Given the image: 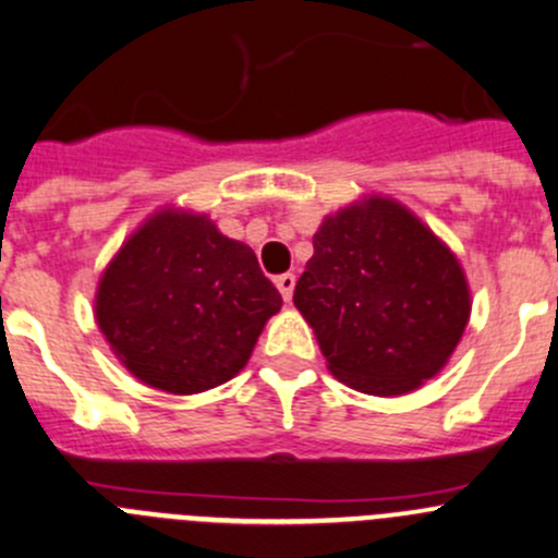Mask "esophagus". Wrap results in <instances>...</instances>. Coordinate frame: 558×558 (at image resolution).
<instances>
[{
  "label": "esophagus",
  "mask_w": 558,
  "mask_h": 558,
  "mask_svg": "<svg viewBox=\"0 0 558 558\" xmlns=\"http://www.w3.org/2000/svg\"><path fill=\"white\" fill-rule=\"evenodd\" d=\"M294 283H296V278L291 272H283V275H278V278H275V286H278L280 296H283L286 302H289L291 294H294Z\"/></svg>",
  "instance_id": "esophagus-1"
}]
</instances>
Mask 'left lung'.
Returning a JSON list of instances; mask_svg holds the SVG:
<instances>
[{
	"label": "left lung",
	"instance_id": "1",
	"mask_svg": "<svg viewBox=\"0 0 558 558\" xmlns=\"http://www.w3.org/2000/svg\"><path fill=\"white\" fill-rule=\"evenodd\" d=\"M294 305L316 332L329 373L381 398L434 378L472 311L456 253L384 196L324 218Z\"/></svg>",
	"mask_w": 558,
	"mask_h": 558
}]
</instances>
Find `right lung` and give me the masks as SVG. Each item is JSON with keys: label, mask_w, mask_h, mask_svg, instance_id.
Listing matches in <instances>:
<instances>
[{"label": "right lung", "mask_w": 558, "mask_h": 558, "mask_svg": "<svg viewBox=\"0 0 558 558\" xmlns=\"http://www.w3.org/2000/svg\"><path fill=\"white\" fill-rule=\"evenodd\" d=\"M280 305L245 242L220 234L207 215L160 209L100 275L95 318L138 381L196 395L247 365Z\"/></svg>", "instance_id": "1"}]
</instances>
